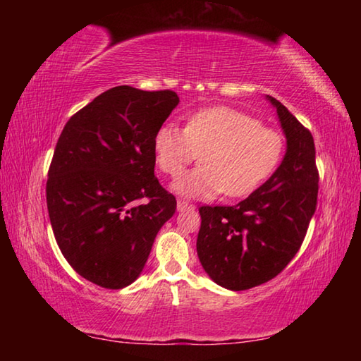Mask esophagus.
I'll return each mask as SVG.
<instances>
[{
  "mask_svg": "<svg viewBox=\"0 0 361 361\" xmlns=\"http://www.w3.org/2000/svg\"><path fill=\"white\" fill-rule=\"evenodd\" d=\"M176 209H178L180 212H183V210H186V209H194V205L186 202V200L178 199V202H176Z\"/></svg>",
  "mask_w": 361,
  "mask_h": 361,
  "instance_id": "obj_1",
  "label": "esophagus"
}]
</instances>
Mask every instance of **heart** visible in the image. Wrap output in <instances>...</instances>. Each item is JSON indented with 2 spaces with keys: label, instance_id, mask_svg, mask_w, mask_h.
Masks as SVG:
<instances>
[{
  "label": "heart",
  "instance_id": "b5f03b06",
  "mask_svg": "<svg viewBox=\"0 0 361 361\" xmlns=\"http://www.w3.org/2000/svg\"><path fill=\"white\" fill-rule=\"evenodd\" d=\"M159 170L176 176L200 154L203 164L178 176L173 189L191 199L219 192L243 197L267 180L279 166L285 142L282 133L229 106L202 108L189 116L185 129L167 122L154 140Z\"/></svg>",
  "mask_w": 361,
  "mask_h": 361
}]
</instances>
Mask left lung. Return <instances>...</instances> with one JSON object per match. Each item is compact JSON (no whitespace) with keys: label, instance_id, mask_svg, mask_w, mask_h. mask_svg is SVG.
<instances>
[{"label":"left lung","instance_id":"1","mask_svg":"<svg viewBox=\"0 0 361 361\" xmlns=\"http://www.w3.org/2000/svg\"><path fill=\"white\" fill-rule=\"evenodd\" d=\"M286 154L264 185L232 207L202 205L197 255L213 282L232 291L277 277L301 248L319 195L314 137L279 100Z\"/></svg>","mask_w":361,"mask_h":361}]
</instances>
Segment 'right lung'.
<instances>
[{"mask_svg": "<svg viewBox=\"0 0 361 361\" xmlns=\"http://www.w3.org/2000/svg\"><path fill=\"white\" fill-rule=\"evenodd\" d=\"M178 102L173 90L118 85L73 114L57 140L46 183L54 237L68 264L102 288L140 276L176 210L154 176L152 140Z\"/></svg>", "mask_w": 361, "mask_h": 361, "instance_id": "1", "label": "right lung"}]
</instances>
